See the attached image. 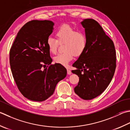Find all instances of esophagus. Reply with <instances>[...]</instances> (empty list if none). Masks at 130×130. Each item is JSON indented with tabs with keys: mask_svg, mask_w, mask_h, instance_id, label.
<instances>
[{
	"mask_svg": "<svg viewBox=\"0 0 130 130\" xmlns=\"http://www.w3.org/2000/svg\"><path fill=\"white\" fill-rule=\"evenodd\" d=\"M67 73H68V74H69V75H70V74H72V72H71V70H69V69H67Z\"/></svg>",
	"mask_w": 130,
	"mask_h": 130,
	"instance_id": "obj_1",
	"label": "esophagus"
}]
</instances>
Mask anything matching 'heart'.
Returning a JSON list of instances; mask_svg holds the SVG:
<instances>
[{"label": "heart", "instance_id": "heart-1", "mask_svg": "<svg viewBox=\"0 0 130 130\" xmlns=\"http://www.w3.org/2000/svg\"><path fill=\"white\" fill-rule=\"evenodd\" d=\"M56 38L49 37L47 39V45L50 52L56 53L58 44L63 43L64 52L58 53L54 57V61L62 65H67L73 59L74 55L79 56L85 52L87 45V38L85 32L77 31L69 25H63L56 31Z\"/></svg>", "mask_w": 130, "mask_h": 130}]
</instances>
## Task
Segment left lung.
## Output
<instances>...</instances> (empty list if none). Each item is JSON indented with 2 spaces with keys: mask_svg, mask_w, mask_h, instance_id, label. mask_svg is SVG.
<instances>
[{
  "mask_svg": "<svg viewBox=\"0 0 130 130\" xmlns=\"http://www.w3.org/2000/svg\"><path fill=\"white\" fill-rule=\"evenodd\" d=\"M87 38L86 49L73 64L79 80L74 92L84 100H91L107 88L115 72L116 53L113 40L93 19L81 22Z\"/></svg>",
  "mask_w": 130,
  "mask_h": 130,
  "instance_id": "8db88e82",
  "label": "left lung"
}]
</instances>
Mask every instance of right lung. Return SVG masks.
Here are the masks:
<instances>
[{
	"label": "right lung",
	"instance_id": "1",
	"mask_svg": "<svg viewBox=\"0 0 130 130\" xmlns=\"http://www.w3.org/2000/svg\"><path fill=\"white\" fill-rule=\"evenodd\" d=\"M53 22L32 20L25 24L15 38L9 52V63L16 85L26 98L43 101L53 93L67 71L59 63L51 64L47 39Z\"/></svg>",
	"mask_w": 130,
	"mask_h": 130
}]
</instances>
